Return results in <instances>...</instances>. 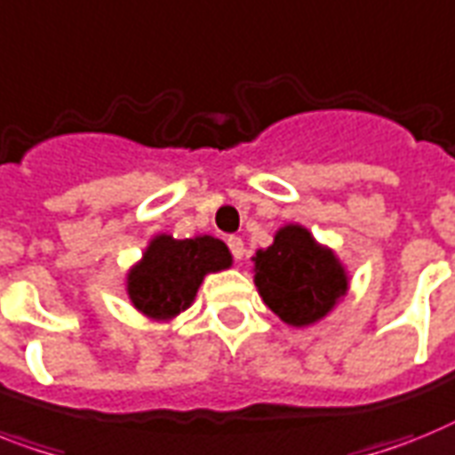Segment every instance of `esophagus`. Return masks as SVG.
Here are the masks:
<instances>
[{
    "label": "esophagus",
    "mask_w": 455,
    "mask_h": 455,
    "mask_svg": "<svg viewBox=\"0 0 455 455\" xmlns=\"http://www.w3.org/2000/svg\"><path fill=\"white\" fill-rule=\"evenodd\" d=\"M228 250H231V254H234V259H243V254H245V243H243V238H238V235H231V238L227 240Z\"/></svg>",
    "instance_id": "esophagus-1"
}]
</instances>
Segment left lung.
Returning <instances> with one entry per match:
<instances>
[{
  "instance_id": "8db88e82",
  "label": "left lung",
  "mask_w": 455,
  "mask_h": 455,
  "mask_svg": "<svg viewBox=\"0 0 455 455\" xmlns=\"http://www.w3.org/2000/svg\"><path fill=\"white\" fill-rule=\"evenodd\" d=\"M254 283L264 304L294 327L324 317L348 290L334 252L324 250L306 228H280L271 247L254 257Z\"/></svg>"
}]
</instances>
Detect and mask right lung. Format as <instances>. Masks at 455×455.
<instances>
[{"label": "right lung", "instance_id": "right-lung-1", "mask_svg": "<svg viewBox=\"0 0 455 455\" xmlns=\"http://www.w3.org/2000/svg\"><path fill=\"white\" fill-rule=\"evenodd\" d=\"M228 266V247L212 235L187 240L158 235L128 275V294L144 315L168 320L189 308L205 273Z\"/></svg>", "mask_w": 455, "mask_h": 455}]
</instances>
